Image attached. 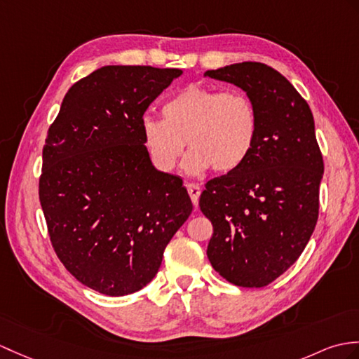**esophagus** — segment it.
I'll use <instances>...</instances> for the list:
<instances>
[{
    "label": "esophagus",
    "mask_w": 359,
    "mask_h": 359,
    "mask_svg": "<svg viewBox=\"0 0 359 359\" xmlns=\"http://www.w3.org/2000/svg\"><path fill=\"white\" fill-rule=\"evenodd\" d=\"M187 189H188V194L191 197V202H193L197 206L198 197H200V194H202V188H200L197 183H188Z\"/></svg>",
    "instance_id": "obj_1"
}]
</instances>
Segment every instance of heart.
I'll return each mask as SVG.
<instances>
[{
  "instance_id": "1",
  "label": "heart",
  "mask_w": 359,
  "mask_h": 359,
  "mask_svg": "<svg viewBox=\"0 0 359 359\" xmlns=\"http://www.w3.org/2000/svg\"><path fill=\"white\" fill-rule=\"evenodd\" d=\"M163 118L144 116L140 131L153 163L172 171L188 147L189 172H228L246 161L255 144L258 119L251 99L240 90L191 84L171 96Z\"/></svg>"
}]
</instances>
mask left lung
Masks as SVG:
<instances>
[{"label":"left lung","mask_w":359,"mask_h":359,"mask_svg":"<svg viewBox=\"0 0 359 359\" xmlns=\"http://www.w3.org/2000/svg\"><path fill=\"white\" fill-rule=\"evenodd\" d=\"M205 76L240 87L258 119L255 144L238 168L206 183L200 211L212 223L208 258L241 287L268 286L302 255L318 220L324 163L309 105L262 62H238Z\"/></svg>","instance_id":"8db88e82"}]
</instances>
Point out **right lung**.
Wrapping results in <instances>:
<instances>
[{
  "mask_svg": "<svg viewBox=\"0 0 359 359\" xmlns=\"http://www.w3.org/2000/svg\"><path fill=\"white\" fill-rule=\"evenodd\" d=\"M179 69L105 65L73 84L47 131L39 177L50 241L99 294L137 292L193 203L179 176L156 170L140 121Z\"/></svg>",
  "mask_w": 359,
  "mask_h": 359,
  "instance_id": "add662e5",
  "label": "right lung"
}]
</instances>
